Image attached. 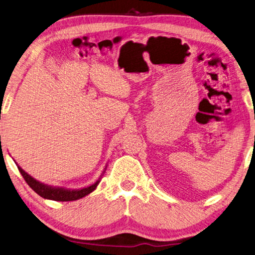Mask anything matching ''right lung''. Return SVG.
<instances>
[{
  "instance_id": "right-lung-1",
  "label": "right lung",
  "mask_w": 255,
  "mask_h": 255,
  "mask_svg": "<svg viewBox=\"0 0 255 255\" xmlns=\"http://www.w3.org/2000/svg\"><path fill=\"white\" fill-rule=\"evenodd\" d=\"M17 168L23 176L24 180L26 181L28 186L31 187L33 190L38 194V196H41L44 199H48V200H54V201H75V200H78V199H82L85 196H87V194L93 192L95 189L97 188L98 183L101 182V179H102L101 177L96 182L93 183L92 186L83 188V189H65L62 187L47 186V184H45L43 182H39L38 180H36V179H34L32 176H29L27 172H25L19 166H17ZM105 170H106V168H105Z\"/></svg>"
}]
</instances>
